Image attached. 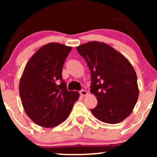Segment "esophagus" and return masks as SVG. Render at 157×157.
<instances>
[{"label": "esophagus", "mask_w": 157, "mask_h": 157, "mask_svg": "<svg viewBox=\"0 0 157 157\" xmlns=\"http://www.w3.org/2000/svg\"><path fill=\"white\" fill-rule=\"evenodd\" d=\"M80 94L82 97H85L88 94V92L86 91V90H81V91H80Z\"/></svg>", "instance_id": "34e87169"}]
</instances>
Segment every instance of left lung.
<instances>
[{
  "label": "left lung",
  "instance_id": "8db88e82",
  "mask_svg": "<svg viewBox=\"0 0 157 157\" xmlns=\"http://www.w3.org/2000/svg\"><path fill=\"white\" fill-rule=\"evenodd\" d=\"M91 71V93L97 99L91 113L100 121L116 124L132 112L139 97L137 77L131 63L109 45L91 41L76 47Z\"/></svg>",
  "mask_w": 157,
  "mask_h": 157
}]
</instances>
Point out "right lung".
Listing matches in <instances>:
<instances>
[{
	"instance_id": "add662e5",
	"label": "right lung",
	"mask_w": 157,
	"mask_h": 157,
	"mask_svg": "<svg viewBox=\"0 0 157 157\" xmlns=\"http://www.w3.org/2000/svg\"><path fill=\"white\" fill-rule=\"evenodd\" d=\"M72 47L49 43L32 55L25 67L19 84L24 111L35 123L53 128L66 120L77 91H69L62 78L64 62Z\"/></svg>"
}]
</instances>
